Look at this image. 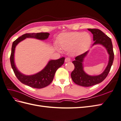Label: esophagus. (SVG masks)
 Listing matches in <instances>:
<instances>
[{
  "label": "esophagus",
  "instance_id": "obj_1",
  "mask_svg": "<svg viewBox=\"0 0 121 121\" xmlns=\"http://www.w3.org/2000/svg\"><path fill=\"white\" fill-rule=\"evenodd\" d=\"M70 61V59L68 57L66 58L65 59V62H69Z\"/></svg>",
  "mask_w": 121,
  "mask_h": 121
}]
</instances>
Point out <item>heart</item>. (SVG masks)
Here are the masks:
<instances>
[{
	"label": "heart",
	"mask_w": 121,
	"mask_h": 121,
	"mask_svg": "<svg viewBox=\"0 0 121 121\" xmlns=\"http://www.w3.org/2000/svg\"><path fill=\"white\" fill-rule=\"evenodd\" d=\"M91 39L86 32H69L62 33L59 37V43L64 50H70L74 52L82 53L90 46Z\"/></svg>",
	"instance_id": "1"
}]
</instances>
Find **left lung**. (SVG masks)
<instances>
[{"instance_id":"1","label":"left lung","mask_w":121,"mask_h":121,"mask_svg":"<svg viewBox=\"0 0 121 121\" xmlns=\"http://www.w3.org/2000/svg\"><path fill=\"white\" fill-rule=\"evenodd\" d=\"M88 30L93 34L94 43L92 45L101 44L106 48L109 54V61L104 72L98 76H90L87 75L83 69V62L84 59L87 56L88 51L86 52L75 58V60L72 62L75 65V69L71 73L73 81L76 84L84 87H89L99 84L106 78L110 72L114 59V53L111 40L109 37L101 31L96 29H88Z\"/></svg>"}]
</instances>
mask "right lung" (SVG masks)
Returning <instances> with one entry per match:
<instances>
[{
    "instance_id": "right-lung-1",
    "label": "right lung",
    "mask_w": 121,
    "mask_h": 121,
    "mask_svg": "<svg viewBox=\"0 0 121 121\" xmlns=\"http://www.w3.org/2000/svg\"><path fill=\"white\" fill-rule=\"evenodd\" d=\"M48 33H28L25 34L17 38L13 42L12 46L10 62L12 69L17 79L23 84L31 87L42 88L48 86L53 80L56 70L63 64L65 58L62 57L57 60L49 61L46 66L41 71L34 75L26 76L21 73L14 63V52L16 45L26 38H33L39 40H45L48 38Z\"/></svg>"
}]
</instances>
